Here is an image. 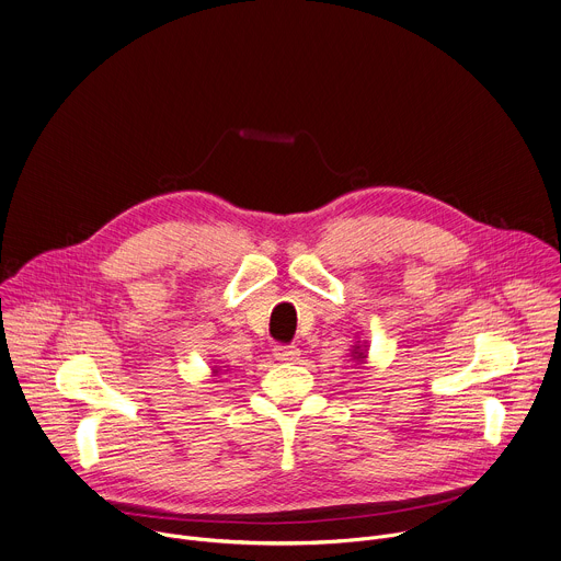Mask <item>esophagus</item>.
Masks as SVG:
<instances>
[{
  "mask_svg": "<svg viewBox=\"0 0 561 561\" xmlns=\"http://www.w3.org/2000/svg\"><path fill=\"white\" fill-rule=\"evenodd\" d=\"M273 357L282 364H290V362L299 359V348L297 346H275Z\"/></svg>",
  "mask_w": 561,
  "mask_h": 561,
  "instance_id": "1",
  "label": "esophagus"
}]
</instances>
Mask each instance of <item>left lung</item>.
<instances>
[{
  "label": "left lung",
  "mask_w": 561,
  "mask_h": 561,
  "mask_svg": "<svg viewBox=\"0 0 561 561\" xmlns=\"http://www.w3.org/2000/svg\"><path fill=\"white\" fill-rule=\"evenodd\" d=\"M351 357H353V362L355 364H366V359H368V342L364 340H359V337H355V344L351 346Z\"/></svg>",
  "instance_id": "8db88e82"
}]
</instances>
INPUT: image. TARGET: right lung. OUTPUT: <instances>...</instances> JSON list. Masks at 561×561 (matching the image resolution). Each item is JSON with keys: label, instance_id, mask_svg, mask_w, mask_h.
Here are the masks:
<instances>
[{"label": "right lung", "instance_id": "1", "mask_svg": "<svg viewBox=\"0 0 561 561\" xmlns=\"http://www.w3.org/2000/svg\"><path fill=\"white\" fill-rule=\"evenodd\" d=\"M221 368H226V366H210V375H213V377H217V375L221 373Z\"/></svg>", "mask_w": 561, "mask_h": 561}]
</instances>
